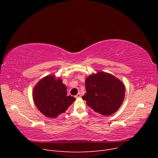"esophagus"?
Here are the masks:
<instances>
[{"label": "esophagus", "mask_w": 158, "mask_h": 158, "mask_svg": "<svg viewBox=\"0 0 158 158\" xmlns=\"http://www.w3.org/2000/svg\"><path fill=\"white\" fill-rule=\"evenodd\" d=\"M81 94H80V93H78L76 96H75V98H81Z\"/></svg>", "instance_id": "obj_1"}]
</instances>
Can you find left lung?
Instances as JSON below:
<instances>
[{
    "label": "left lung",
    "mask_w": 158,
    "mask_h": 158,
    "mask_svg": "<svg viewBox=\"0 0 158 158\" xmlns=\"http://www.w3.org/2000/svg\"><path fill=\"white\" fill-rule=\"evenodd\" d=\"M85 89L82 99L95 112L106 116L119 109L125 96L124 84L113 75L101 71L86 78Z\"/></svg>",
    "instance_id": "left-lung-1"
}]
</instances>
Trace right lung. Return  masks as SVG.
I'll return each instance as SVG.
<instances>
[{
    "label": "right lung",
    "mask_w": 158,
    "mask_h": 158,
    "mask_svg": "<svg viewBox=\"0 0 158 158\" xmlns=\"http://www.w3.org/2000/svg\"><path fill=\"white\" fill-rule=\"evenodd\" d=\"M67 94V87L62 79H56L54 76L50 75L37 82L32 96L35 105L42 114L49 118H56L64 113L76 101L73 96Z\"/></svg>",
    "instance_id": "1"
}]
</instances>
